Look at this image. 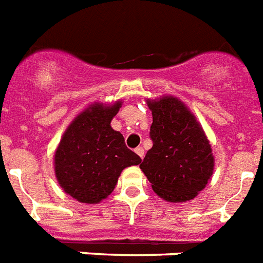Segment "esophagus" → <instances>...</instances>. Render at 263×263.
<instances>
[{"mask_svg":"<svg viewBox=\"0 0 263 263\" xmlns=\"http://www.w3.org/2000/svg\"><path fill=\"white\" fill-rule=\"evenodd\" d=\"M136 153L139 158H143V155H145V150H143L142 147H137Z\"/></svg>","mask_w":263,"mask_h":263,"instance_id":"34e87169","label":"esophagus"}]
</instances>
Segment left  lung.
<instances>
[{
    "instance_id": "1",
    "label": "left lung",
    "mask_w": 263,
    "mask_h": 263,
    "mask_svg": "<svg viewBox=\"0 0 263 263\" xmlns=\"http://www.w3.org/2000/svg\"><path fill=\"white\" fill-rule=\"evenodd\" d=\"M147 106L153 115V147L139 168L163 200H192L212 178V146L194 113L178 97L148 99Z\"/></svg>"
}]
</instances>
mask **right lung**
I'll return each mask as SVG.
<instances>
[{"label":"right lung","mask_w":263,"mask_h":263,"mask_svg":"<svg viewBox=\"0 0 263 263\" xmlns=\"http://www.w3.org/2000/svg\"><path fill=\"white\" fill-rule=\"evenodd\" d=\"M121 105V100L88 105L68 125L55 150L58 183L80 203L103 201L116 188L122 170L142 160L126 147L122 134L110 126Z\"/></svg>","instance_id":"right-lung-1"}]
</instances>
